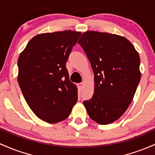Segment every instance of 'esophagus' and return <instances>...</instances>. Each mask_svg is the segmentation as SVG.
<instances>
[{
  "mask_svg": "<svg viewBox=\"0 0 155 155\" xmlns=\"http://www.w3.org/2000/svg\"><path fill=\"white\" fill-rule=\"evenodd\" d=\"M83 86H84V83H78V87H79V88L81 90H82V88H83Z\"/></svg>",
  "mask_w": 155,
  "mask_h": 155,
  "instance_id": "obj_1",
  "label": "esophagus"
}]
</instances>
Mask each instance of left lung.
I'll return each instance as SVG.
<instances>
[{
  "instance_id": "obj_1",
  "label": "left lung",
  "mask_w": 155,
  "mask_h": 155,
  "mask_svg": "<svg viewBox=\"0 0 155 155\" xmlns=\"http://www.w3.org/2000/svg\"><path fill=\"white\" fill-rule=\"evenodd\" d=\"M94 74V91L83 102L88 116L100 124L119 119L131 103L140 80V56L127 39L89 31L78 41Z\"/></svg>"
}]
</instances>
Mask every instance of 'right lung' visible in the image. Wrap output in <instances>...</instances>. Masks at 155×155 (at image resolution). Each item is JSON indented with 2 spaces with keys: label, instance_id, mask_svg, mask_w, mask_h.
Instances as JSON below:
<instances>
[{
  "label": "right lung",
  "instance_id": "1",
  "mask_svg": "<svg viewBox=\"0 0 155 155\" xmlns=\"http://www.w3.org/2000/svg\"><path fill=\"white\" fill-rule=\"evenodd\" d=\"M81 35L71 30L38 34L19 56V86L30 108L46 122L68 118L78 101L66 62Z\"/></svg>",
  "mask_w": 155,
  "mask_h": 155
}]
</instances>
